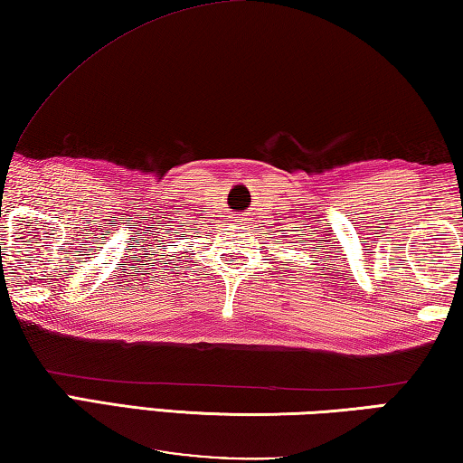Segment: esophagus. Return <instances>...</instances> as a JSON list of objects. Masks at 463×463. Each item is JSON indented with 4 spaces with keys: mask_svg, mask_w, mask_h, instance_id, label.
<instances>
[{
    "mask_svg": "<svg viewBox=\"0 0 463 463\" xmlns=\"http://www.w3.org/2000/svg\"><path fill=\"white\" fill-rule=\"evenodd\" d=\"M241 220H245V218H243V214H237V216H234V222H241Z\"/></svg>",
    "mask_w": 463,
    "mask_h": 463,
    "instance_id": "34e87169",
    "label": "esophagus"
}]
</instances>
